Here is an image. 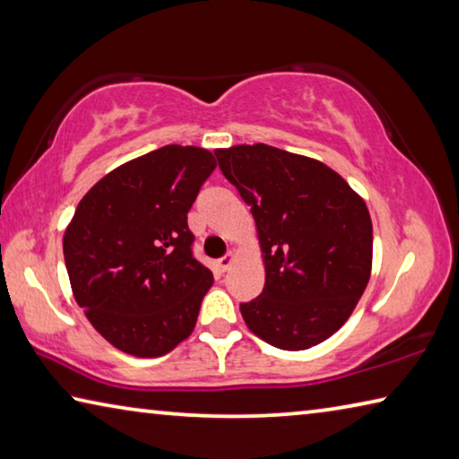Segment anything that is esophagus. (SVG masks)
<instances>
[{
	"label": "esophagus",
	"mask_w": 459,
	"mask_h": 459,
	"mask_svg": "<svg viewBox=\"0 0 459 459\" xmlns=\"http://www.w3.org/2000/svg\"><path fill=\"white\" fill-rule=\"evenodd\" d=\"M232 263H235V253H229V255H224V257L216 261V265H219L221 271H227V269H230Z\"/></svg>",
	"instance_id": "obj_1"
}]
</instances>
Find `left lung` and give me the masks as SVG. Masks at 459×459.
Masks as SVG:
<instances>
[{"label": "left lung", "mask_w": 459, "mask_h": 459, "mask_svg": "<svg viewBox=\"0 0 459 459\" xmlns=\"http://www.w3.org/2000/svg\"><path fill=\"white\" fill-rule=\"evenodd\" d=\"M257 224L265 265L259 298L240 304L253 333L281 351H307L338 332L367 290L372 222L340 174L265 143L214 152Z\"/></svg>", "instance_id": "obj_1"}]
</instances>
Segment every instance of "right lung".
Segmentation results:
<instances>
[{"label":"right lung","mask_w":459,"mask_h":459,"mask_svg":"<svg viewBox=\"0 0 459 459\" xmlns=\"http://www.w3.org/2000/svg\"><path fill=\"white\" fill-rule=\"evenodd\" d=\"M214 168L204 147L164 145L100 178L76 206L62 240L74 299L121 352L164 356L196 325L212 273L192 257L188 211Z\"/></svg>","instance_id":"obj_1"}]
</instances>
